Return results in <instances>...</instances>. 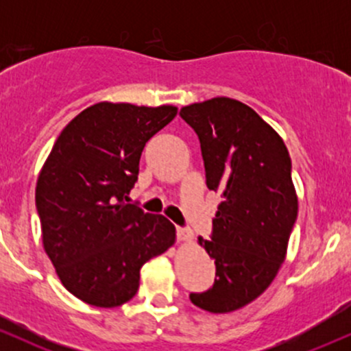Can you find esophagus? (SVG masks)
<instances>
[{
	"label": "esophagus",
	"mask_w": 351,
	"mask_h": 351,
	"mask_svg": "<svg viewBox=\"0 0 351 351\" xmlns=\"http://www.w3.org/2000/svg\"><path fill=\"white\" fill-rule=\"evenodd\" d=\"M176 234H178V239L183 241V243H188V241L193 239L191 232L186 231V229H183V228H176Z\"/></svg>",
	"instance_id": "1"
}]
</instances>
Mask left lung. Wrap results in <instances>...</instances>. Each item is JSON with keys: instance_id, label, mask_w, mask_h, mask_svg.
<instances>
[{"instance_id": "left-lung-1", "label": "left lung", "mask_w": 351, "mask_h": 351, "mask_svg": "<svg viewBox=\"0 0 351 351\" xmlns=\"http://www.w3.org/2000/svg\"><path fill=\"white\" fill-rule=\"evenodd\" d=\"M198 135L209 189L221 195L211 239L198 243L216 264L211 289L189 293L196 307L228 313L272 284L299 211L284 140L251 107L215 97L180 110Z\"/></svg>"}]
</instances>
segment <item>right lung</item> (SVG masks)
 I'll return each mask as SVG.
<instances>
[{
	"instance_id": "1",
	"label": "right lung",
	"mask_w": 351,
	"mask_h": 351,
	"mask_svg": "<svg viewBox=\"0 0 351 351\" xmlns=\"http://www.w3.org/2000/svg\"><path fill=\"white\" fill-rule=\"evenodd\" d=\"M176 112L99 102L66 125L43 165L36 208L44 251L64 287L88 305L112 308L130 300L142 265L175 244L167 217L127 201L145 143Z\"/></svg>"
}]
</instances>
